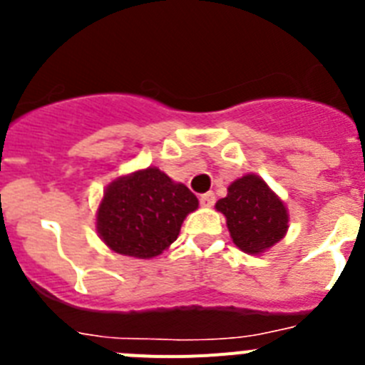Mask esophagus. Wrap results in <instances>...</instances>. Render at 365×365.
Returning a JSON list of instances; mask_svg holds the SVG:
<instances>
[{"label":"esophagus","instance_id":"34e87169","mask_svg":"<svg viewBox=\"0 0 365 365\" xmlns=\"http://www.w3.org/2000/svg\"><path fill=\"white\" fill-rule=\"evenodd\" d=\"M199 201H201V205L205 206V208H210V206H214V202H215V195L212 192H206V193H202L201 197H199Z\"/></svg>","mask_w":365,"mask_h":365}]
</instances>
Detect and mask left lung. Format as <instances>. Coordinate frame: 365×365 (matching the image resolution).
I'll use <instances>...</instances> for the list:
<instances>
[{"instance_id": "8db88e82", "label": "left lung", "mask_w": 365, "mask_h": 365, "mask_svg": "<svg viewBox=\"0 0 365 365\" xmlns=\"http://www.w3.org/2000/svg\"><path fill=\"white\" fill-rule=\"evenodd\" d=\"M227 217L234 245L247 254H261L282 241L289 228V212L265 180L254 173L235 179L227 197L215 202Z\"/></svg>"}]
</instances>
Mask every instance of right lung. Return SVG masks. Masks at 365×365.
<instances>
[{"instance_id":"obj_1","label":"right lung","mask_w":365,"mask_h":365,"mask_svg":"<svg viewBox=\"0 0 365 365\" xmlns=\"http://www.w3.org/2000/svg\"><path fill=\"white\" fill-rule=\"evenodd\" d=\"M197 197L159 168L118 177L106 188L96 212V232L113 252L150 259L166 250Z\"/></svg>"}]
</instances>
